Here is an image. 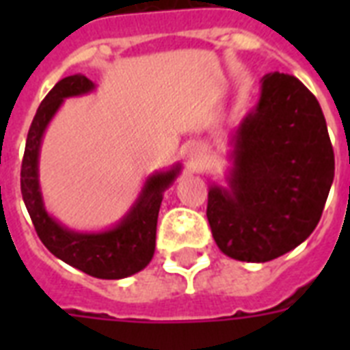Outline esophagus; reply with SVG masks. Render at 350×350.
Listing matches in <instances>:
<instances>
[{"mask_svg": "<svg viewBox=\"0 0 350 350\" xmlns=\"http://www.w3.org/2000/svg\"><path fill=\"white\" fill-rule=\"evenodd\" d=\"M202 161H203V154L200 148L192 147V145L187 148V163H189V167H191L192 170L200 169V167H202Z\"/></svg>", "mask_w": 350, "mask_h": 350, "instance_id": "obj_1", "label": "esophagus"}]
</instances>
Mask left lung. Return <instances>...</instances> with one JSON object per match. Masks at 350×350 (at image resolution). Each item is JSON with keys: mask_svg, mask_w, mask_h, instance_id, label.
Instances as JSON below:
<instances>
[{"mask_svg": "<svg viewBox=\"0 0 350 350\" xmlns=\"http://www.w3.org/2000/svg\"><path fill=\"white\" fill-rule=\"evenodd\" d=\"M232 145L229 187L208 189V225L229 258L271 261L309 238L334 180L320 103L298 78L267 74Z\"/></svg>", "mask_w": 350, "mask_h": 350, "instance_id": "8db88e82", "label": "left lung"}]
</instances>
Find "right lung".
Wrapping results in <instances>:
<instances>
[{"label":"right lung","mask_w":350,"mask_h":350,"mask_svg":"<svg viewBox=\"0 0 350 350\" xmlns=\"http://www.w3.org/2000/svg\"><path fill=\"white\" fill-rule=\"evenodd\" d=\"M94 83L81 74L57 81L38 107L29 129L21 161V194L34 229L52 254L85 274L101 280L132 276L150 263L156 249V225L165 189L180 174V165L167 172H156L145 181L142 194L116 227L103 232H74L59 225L45 211L38 180L41 137L65 98L87 94Z\"/></svg>","instance_id":"right-lung-1"}]
</instances>
